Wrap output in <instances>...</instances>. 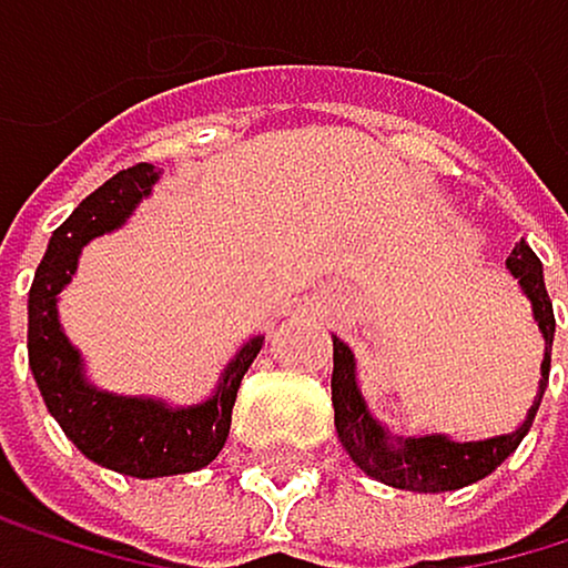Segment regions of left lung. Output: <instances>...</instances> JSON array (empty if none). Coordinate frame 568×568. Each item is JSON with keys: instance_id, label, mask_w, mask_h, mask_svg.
<instances>
[{"instance_id": "8db88e82", "label": "left lung", "mask_w": 568, "mask_h": 568, "mask_svg": "<svg viewBox=\"0 0 568 568\" xmlns=\"http://www.w3.org/2000/svg\"><path fill=\"white\" fill-rule=\"evenodd\" d=\"M505 266L513 270V277L519 281L523 295L534 305V320L540 334H545V363H540V395H545L548 369H551V337H555V313L551 298L545 287V270L534 248L527 241H519L513 255L505 260ZM537 402L530 405V416L523 419V427L516 434L490 437V440H458L448 437H390L384 427L369 416V408L358 395L355 384V358L345 341L334 337V377H331V402H334V427L345 452L352 455V463L366 473V477L402 487V490H419V495H437V490H458L466 484L484 480L487 473H495L508 455L519 448V440L527 437L530 423L537 416Z\"/></svg>"}]
</instances>
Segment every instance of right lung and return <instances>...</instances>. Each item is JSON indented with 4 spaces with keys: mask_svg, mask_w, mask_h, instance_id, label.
Segmentation results:
<instances>
[{
    "mask_svg": "<svg viewBox=\"0 0 568 568\" xmlns=\"http://www.w3.org/2000/svg\"><path fill=\"white\" fill-rule=\"evenodd\" d=\"M152 184V163H138L91 191L52 231L28 295V355L49 413L60 419L63 434L91 463L141 480L173 477V473H191L213 463L231 434V408L241 377L263 348V337H252L231 358L216 395L191 408H166L152 398H120L84 384L81 355L60 331L55 295L73 277L78 255L88 241L116 231L134 213V205L149 195Z\"/></svg>",
    "mask_w": 568,
    "mask_h": 568,
    "instance_id": "1",
    "label": "right lung"
}]
</instances>
